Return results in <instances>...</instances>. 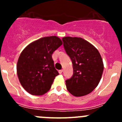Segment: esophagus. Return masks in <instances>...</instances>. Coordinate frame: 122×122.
<instances>
[{
    "label": "esophagus",
    "instance_id": "esophagus-1",
    "mask_svg": "<svg viewBox=\"0 0 122 122\" xmlns=\"http://www.w3.org/2000/svg\"><path fill=\"white\" fill-rule=\"evenodd\" d=\"M62 72H63V70H59V71H58L59 74H61L62 73Z\"/></svg>",
    "mask_w": 122,
    "mask_h": 122
}]
</instances>
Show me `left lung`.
<instances>
[{"mask_svg":"<svg viewBox=\"0 0 122 122\" xmlns=\"http://www.w3.org/2000/svg\"><path fill=\"white\" fill-rule=\"evenodd\" d=\"M62 39L73 67V75L66 81L67 90L76 97L87 95L95 89L102 78V56L96 48L83 38L66 36Z\"/></svg>","mask_w":122,"mask_h":122,"instance_id":"8db88e82","label":"left lung"}]
</instances>
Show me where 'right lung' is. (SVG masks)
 Wrapping results in <instances>:
<instances>
[{"label": "right lung", "instance_id": "right-lung-1", "mask_svg": "<svg viewBox=\"0 0 122 122\" xmlns=\"http://www.w3.org/2000/svg\"><path fill=\"white\" fill-rule=\"evenodd\" d=\"M62 44L57 36H46L32 42L23 50L16 69L19 81L27 92L41 96L50 90L59 74L52 55Z\"/></svg>", "mask_w": 122, "mask_h": 122}]
</instances>
